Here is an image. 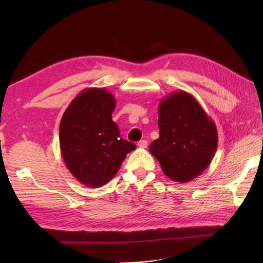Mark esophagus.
Here are the masks:
<instances>
[{
    "instance_id": "esophagus-1",
    "label": "esophagus",
    "mask_w": 263,
    "mask_h": 263,
    "mask_svg": "<svg viewBox=\"0 0 263 263\" xmlns=\"http://www.w3.org/2000/svg\"><path fill=\"white\" fill-rule=\"evenodd\" d=\"M138 146H139V148H142V149L147 148V146H148V141H147V140H141V141H139V142H138Z\"/></svg>"
}]
</instances>
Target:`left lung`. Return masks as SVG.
Masks as SVG:
<instances>
[{
    "label": "left lung",
    "instance_id": "1",
    "mask_svg": "<svg viewBox=\"0 0 263 263\" xmlns=\"http://www.w3.org/2000/svg\"><path fill=\"white\" fill-rule=\"evenodd\" d=\"M158 126L159 138L149 150L171 180L190 182L210 165L218 144L217 127L191 93L178 90L161 100Z\"/></svg>",
    "mask_w": 263,
    "mask_h": 263
}]
</instances>
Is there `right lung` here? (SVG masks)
Returning a JSON list of instances; mask_svg holds the SVG:
<instances>
[{"label": "right lung", "instance_id": "obj_1", "mask_svg": "<svg viewBox=\"0 0 263 263\" xmlns=\"http://www.w3.org/2000/svg\"><path fill=\"white\" fill-rule=\"evenodd\" d=\"M115 98L105 88H88L72 100L60 123V147L70 173L83 185L100 187L135 150L111 120Z\"/></svg>", "mask_w": 263, "mask_h": 263}]
</instances>
